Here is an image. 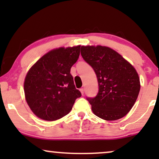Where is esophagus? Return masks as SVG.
I'll return each instance as SVG.
<instances>
[{
  "mask_svg": "<svg viewBox=\"0 0 159 159\" xmlns=\"http://www.w3.org/2000/svg\"><path fill=\"white\" fill-rule=\"evenodd\" d=\"M80 92H81L82 95H83L84 94V88H80Z\"/></svg>",
  "mask_w": 159,
  "mask_h": 159,
  "instance_id": "esophagus-1",
  "label": "esophagus"
}]
</instances>
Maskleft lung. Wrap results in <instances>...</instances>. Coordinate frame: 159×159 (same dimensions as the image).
Masks as SVG:
<instances>
[{
	"label": "left lung",
	"instance_id": "left-lung-1",
	"mask_svg": "<svg viewBox=\"0 0 159 159\" xmlns=\"http://www.w3.org/2000/svg\"><path fill=\"white\" fill-rule=\"evenodd\" d=\"M83 59L92 66L98 82V93L87 98L95 115L107 121L127 115L140 89L135 69L120 54L108 47L82 46Z\"/></svg>",
	"mask_w": 159,
	"mask_h": 159
}]
</instances>
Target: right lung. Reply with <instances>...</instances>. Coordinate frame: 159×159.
I'll use <instances>...</instances> for the list:
<instances>
[{
  "label": "right lung",
  "instance_id": "add662e5",
  "mask_svg": "<svg viewBox=\"0 0 159 159\" xmlns=\"http://www.w3.org/2000/svg\"><path fill=\"white\" fill-rule=\"evenodd\" d=\"M80 45L52 50L41 57L26 75L24 90L30 109L39 118L55 121L68 114L81 93L76 89L71 68Z\"/></svg>",
  "mask_w": 159,
  "mask_h": 159
}]
</instances>
